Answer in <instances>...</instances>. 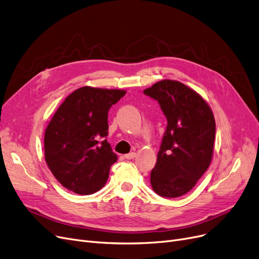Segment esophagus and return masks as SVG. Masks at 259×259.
Instances as JSON below:
<instances>
[{
	"mask_svg": "<svg viewBox=\"0 0 259 259\" xmlns=\"http://www.w3.org/2000/svg\"><path fill=\"white\" fill-rule=\"evenodd\" d=\"M137 156V152H130V153H127V154H125V157L127 160H132V159H134V157Z\"/></svg>",
	"mask_w": 259,
	"mask_h": 259,
	"instance_id": "1",
	"label": "esophagus"
}]
</instances>
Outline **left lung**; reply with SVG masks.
<instances>
[{
  "instance_id": "obj_1",
  "label": "left lung",
  "mask_w": 259,
  "mask_h": 259,
  "mask_svg": "<svg viewBox=\"0 0 259 259\" xmlns=\"http://www.w3.org/2000/svg\"><path fill=\"white\" fill-rule=\"evenodd\" d=\"M144 93L159 102L167 118L150 174L151 187L162 197H181L194 188L211 162L215 117L205 99L180 81H157Z\"/></svg>"
}]
</instances>
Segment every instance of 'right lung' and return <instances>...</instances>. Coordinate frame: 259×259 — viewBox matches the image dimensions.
Listing matches in <instances>:
<instances>
[{"label":"right lung","instance_id":"obj_1","mask_svg":"<svg viewBox=\"0 0 259 259\" xmlns=\"http://www.w3.org/2000/svg\"><path fill=\"white\" fill-rule=\"evenodd\" d=\"M125 90L82 87L67 96L44 133V156L50 170L65 188L94 194L106 184L117 155L105 138L108 112Z\"/></svg>","mask_w":259,"mask_h":259}]
</instances>
